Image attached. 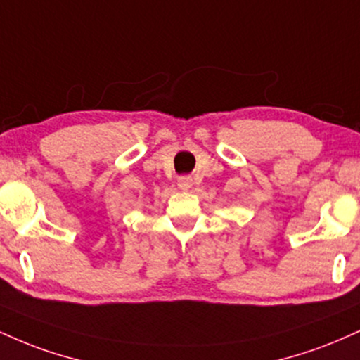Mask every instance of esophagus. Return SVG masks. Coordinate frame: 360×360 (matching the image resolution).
Masks as SVG:
<instances>
[{
  "label": "esophagus",
  "mask_w": 360,
  "mask_h": 360,
  "mask_svg": "<svg viewBox=\"0 0 360 360\" xmlns=\"http://www.w3.org/2000/svg\"><path fill=\"white\" fill-rule=\"evenodd\" d=\"M177 186H179V189L188 191V189L193 188V177L191 176H181L179 179H177Z\"/></svg>",
  "instance_id": "1"
}]
</instances>
